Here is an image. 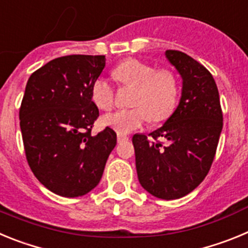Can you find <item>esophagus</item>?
I'll list each match as a JSON object with an SVG mask.
<instances>
[{"mask_svg":"<svg viewBox=\"0 0 248 248\" xmlns=\"http://www.w3.org/2000/svg\"><path fill=\"white\" fill-rule=\"evenodd\" d=\"M117 138H118V143H123V141H128V140H129L128 135L120 134V133H118Z\"/></svg>","mask_w":248,"mask_h":248,"instance_id":"1","label":"esophagus"}]
</instances>
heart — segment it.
<instances>
[{"label": "heart", "mask_w": 248, "mask_h": 248, "mask_svg": "<svg viewBox=\"0 0 248 248\" xmlns=\"http://www.w3.org/2000/svg\"><path fill=\"white\" fill-rule=\"evenodd\" d=\"M113 78L119 87H130L129 109H120L103 117V123L120 134L137 130L148 122H163L174 111L179 95V82L171 71L155 69L139 59L129 58L113 69ZM92 100L102 110L114 105V88L108 79L97 78L91 87Z\"/></svg>", "instance_id": "b5f03b06"}]
</instances>
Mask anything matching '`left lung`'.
<instances>
[{
  "instance_id": "left-lung-1",
  "label": "left lung",
  "mask_w": 248,
  "mask_h": 248,
  "mask_svg": "<svg viewBox=\"0 0 248 248\" xmlns=\"http://www.w3.org/2000/svg\"><path fill=\"white\" fill-rule=\"evenodd\" d=\"M183 78L177 108L161 128L133 137L140 185L155 198L180 199L209 172L222 130L220 95L214 77L180 50L165 52ZM159 139L168 141L163 146Z\"/></svg>"
}]
</instances>
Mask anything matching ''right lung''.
<instances>
[{
    "mask_svg": "<svg viewBox=\"0 0 248 248\" xmlns=\"http://www.w3.org/2000/svg\"><path fill=\"white\" fill-rule=\"evenodd\" d=\"M105 56L53 59L31 74L19 108V126L28 165L49 191L63 198L88 194L99 184L117 134L107 126L92 135L99 110L92 83Z\"/></svg>",
    "mask_w": 248,
    "mask_h": 248,
    "instance_id": "right-lung-1",
    "label": "right lung"
}]
</instances>
